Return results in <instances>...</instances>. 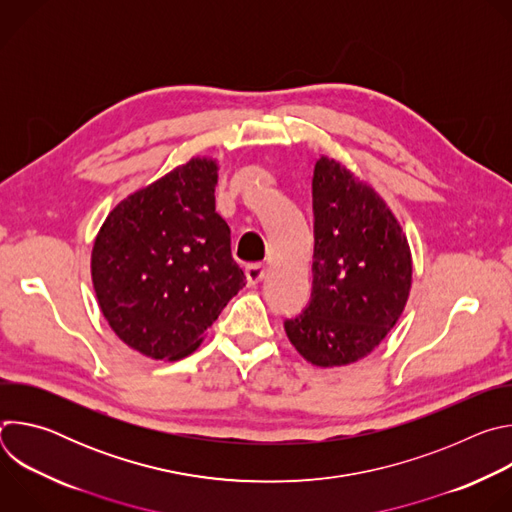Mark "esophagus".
<instances>
[{
	"label": "esophagus",
	"instance_id": "1",
	"mask_svg": "<svg viewBox=\"0 0 512 512\" xmlns=\"http://www.w3.org/2000/svg\"><path fill=\"white\" fill-rule=\"evenodd\" d=\"M267 273V267L263 263H251L245 267V275H247V283L249 285H257Z\"/></svg>",
	"mask_w": 512,
	"mask_h": 512
}]
</instances>
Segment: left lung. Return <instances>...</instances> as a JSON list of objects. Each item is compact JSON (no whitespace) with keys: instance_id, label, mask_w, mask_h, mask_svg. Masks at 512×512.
<instances>
[{"instance_id":"8db88e82","label":"left lung","mask_w":512,"mask_h":512,"mask_svg":"<svg viewBox=\"0 0 512 512\" xmlns=\"http://www.w3.org/2000/svg\"><path fill=\"white\" fill-rule=\"evenodd\" d=\"M312 200V298L283 326L316 367H342L397 324L411 289V253L385 200L336 160L316 162Z\"/></svg>"}]
</instances>
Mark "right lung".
<instances>
[{
    "mask_svg": "<svg viewBox=\"0 0 512 512\" xmlns=\"http://www.w3.org/2000/svg\"><path fill=\"white\" fill-rule=\"evenodd\" d=\"M216 170L212 160H190L121 200L97 235L91 271L101 312L145 356L194 352L245 285L214 206Z\"/></svg>",
    "mask_w": 512,
    "mask_h": 512,
    "instance_id": "add662e5",
    "label": "right lung"
}]
</instances>
